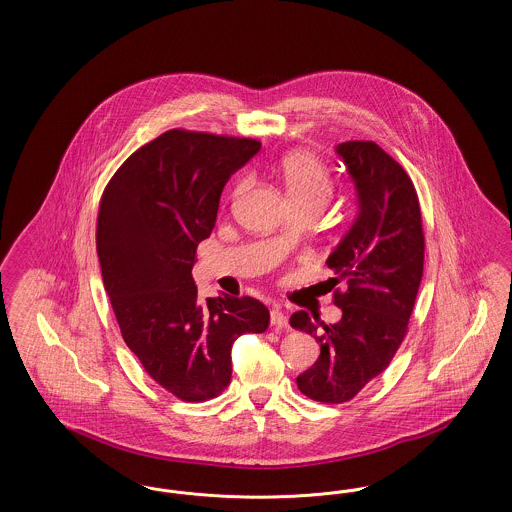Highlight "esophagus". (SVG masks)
<instances>
[{
	"label": "esophagus",
	"instance_id": "1",
	"mask_svg": "<svg viewBox=\"0 0 512 512\" xmlns=\"http://www.w3.org/2000/svg\"><path fill=\"white\" fill-rule=\"evenodd\" d=\"M270 326L272 328H288V317H286V313L282 311V309H272V313H270Z\"/></svg>",
	"mask_w": 512,
	"mask_h": 512
}]
</instances>
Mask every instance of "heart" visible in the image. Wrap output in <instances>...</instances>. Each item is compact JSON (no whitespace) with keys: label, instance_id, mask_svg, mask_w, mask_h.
<instances>
[{"label":"heart","instance_id":"b5f03b06","mask_svg":"<svg viewBox=\"0 0 512 512\" xmlns=\"http://www.w3.org/2000/svg\"><path fill=\"white\" fill-rule=\"evenodd\" d=\"M280 172L292 201H303V199L328 201L332 184L328 174L320 167V163L313 155L303 151L288 155L280 165Z\"/></svg>","mask_w":512,"mask_h":512}]
</instances>
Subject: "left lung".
<instances>
[{
  "mask_svg": "<svg viewBox=\"0 0 512 512\" xmlns=\"http://www.w3.org/2000/svg\"><path fill=\"white\" fill-rule=\"evenodd\" d=\"M334 151L357 199L355 219L326 259L347 280V290L334 295L341 318L324 324L307 311L290 318L320 343L317 363L297 376V388L322 403L353 399L388 368L424 270L420 207L407 172L374 142H343Z\"/></svg>",
  "mask_w": 512,
  "mask_h": 512,
  "instance_id": "8db88e82",
  "label": "left lung"
}]
</instances>
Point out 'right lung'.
I'll list each match as a JSON object with an SVG mask.
<instances>
[{
  "label": "right lung",
  "mask_w": 512,
  "mask_h": 512,
  "mask_svg": "<svg viewBox=\"0 0 512 512\" xmlns=\"http://www.w3.org/2000/svg\"><path fill=\"white\" fill-rule=\"evenodd\" d=\"M257 140L169 130L134 151L107 184L98 257L122 338L147 374L182 401L230 384L232 343L268 328L253 297H197L195 249L211 236L228 178Z\"/></svg>",
  "instance_id": "add662e5"
}]
</instances>
